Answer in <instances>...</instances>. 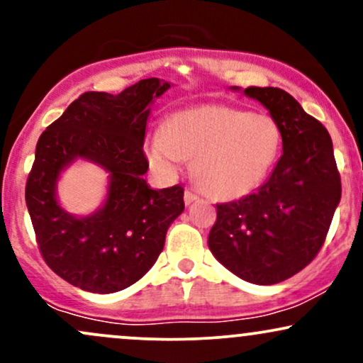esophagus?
I'll return each mask as SVG.
<instances>
[{"mask_svg":"<svg viewBox=\"0 0 363 363\" xmlns=\"http://www.w3.org/2000/svg\"><path fill=\"white\" fill-rule=\"evenodd\" d=\"M198 198H199V196L196 194V193H193V191H189V189L184 191V203H186V206H189L191 203L196 201V199H198Z\"/></svg>","mask_w":363,"mask_h":363,"instance_id":"esophagus-1","label":"esophagus"}]
</instances>
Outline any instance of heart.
<instances>
[{
    "instance_id": "obj_1",
    "label": "heart",
    "mask_w": 363,
    "mask_h": 363,
    "mask_svg": "<svg viewBox=\"0 0 363 363\" xmlns=\"http://www.w3.org/2000/svg\"><path fill=\"white\" fill-rule=\"evenodd\" d=\"M281 131L272 116L232 106L194 107L174 114L147 140L158 176L172 177L193 158L194 176L208 194L235 199L256 189L277 162Z\"/></svg>"
}]
</instances>
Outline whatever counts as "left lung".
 <instances>
[{
    "instance_id": "8db88e82",
    "label": "left lung",
    "mask_w": 363,
    "mask_h": 363,
    "mask_svg": "<svg viewBox=\"0 0 363 363\" xmlns=\"http://www.w3.org/2000/svg\"><path fill=\"white\" fill-rule=\"evenodd\" d=\"M244 95L277 121L283 153L256 193L216 205L208 247L242 280L274 285L306 268L323 247L341 198V181L328 129L290 94L249 86Z\"/></svg>"
}]
</instances>
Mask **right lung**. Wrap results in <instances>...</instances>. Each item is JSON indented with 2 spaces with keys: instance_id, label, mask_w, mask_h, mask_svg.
Masks as SVG:
<instances>
[{
  "instance_id": "add662e5",
  "label": "right lung",
  "mask_w": 363,
  "mask_h": 363,
  "mask_svg": "<svg viewBox=\"0 0 363 363\" xmlns=\"http://www.w3.org/2000/svg\"><path fill=\"white\" fill-rule=\"evenodd\" d=\"M169 89L147 78L118 95L85 91L37 141L25 201L44 261L78 289L114 294L138 281L184 211L181 186L153 189L143 179L147 121ZM77 160L110 174L106 199L89 216H72L57 199L60 174Z\"/></svg>"
}]
</instances>
